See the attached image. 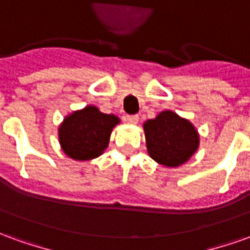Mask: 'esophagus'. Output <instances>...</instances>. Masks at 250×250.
I'll list each match as a JSON object with an SVG mask.
<instances>
[{
	"mask_svg": "<svg viewBox=\"0 0 250 250\" xmlns=\"http://www.w3.org/2000/svg\"><path fill=\"white\" fill-rule=\"evenodd\" d=\"M125 122H128V123H138L139 122V116L138 115H125Z\"/></svg>",
	"mask_w": 250,
	"mask_h": 250,
	"instance_id": "1",
	"label": "esophagus"
}]
</instances>
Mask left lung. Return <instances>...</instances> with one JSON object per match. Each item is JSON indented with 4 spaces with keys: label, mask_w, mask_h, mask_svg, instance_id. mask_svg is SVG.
<instances>
[{
    "label": "left lung",
    "mask_w": 250,
    "mask_h": 250,
    "mask_svg": "<svg viewBox=\"0 0 250 250\" xmlns=\"http://www.w3.org/2000/svg\"><path fill=\"white\" fill-rule=\"evenodd\" d=\"M148 155L167 167H178L197 151L199 136L188 120L163 111L143 125Z\"/></svg>",
    "instance_id": "8db88e82"
}]
</instances>
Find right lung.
<instances>
[{
	"mask_svg": "<svg viewBox=\"0 0 250 250\" xmlns=\"http://www.w3.org/2000/svg\"><path fill=\"white\" fill-rule=\"evenodd\" d=\"M118 123V116L103 114L93 105L75 111L59 128L62 151L75 161H89L102 155Z\"/></svg>",
	"mask_w": 250,
	"mask_h": 250,
	"instance_id": "add662e5",
	"label": "right lung"
}]
</instances>
